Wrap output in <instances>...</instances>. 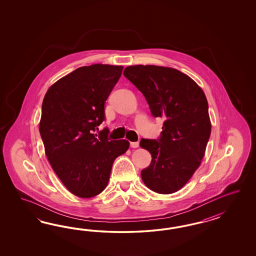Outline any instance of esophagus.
<instances>
[{"label": "esophagus", "mask_w": 256, "mask_h": 256, "mask_svg": "<svg viewBox=\"0 0 256 256\" xmlns=\"http://www.w3.org/2000/svg\"><path fill=\"white\" fill-rule=\"evenodd\" d=\"M130 146L132 148H139V142H130Z\"/></svg>", "instance_id": "obj_1"}]
</instances>
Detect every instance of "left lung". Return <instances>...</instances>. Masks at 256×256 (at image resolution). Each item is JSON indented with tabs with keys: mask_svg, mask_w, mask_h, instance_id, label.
I'll return each mask as SVG.
<instances>
[{
	"mask_svg": "<svg viewBox=\"0 0 256 256\" xmlns=\"http://www.w3.org/2000/svg\"><path fill=\"white\" fill-rule=\"evenodd\" d=\"M124 76L144 96L152 116L164 119L158 139L140 140V148L152 156L142 179L155 192L174 194L186 185L204 156L211 133L206 94L192 78L170 68L130 66Z\"/></svg>",
	"mask_w": 256,
	"mask_h": 256,
	"instance_id": "left-lung-1",
	"label": "left lung"
}]
</instances>
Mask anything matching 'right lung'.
<instances>
[{"instance_id": "right-lung-1", "label": "right lung", "mask_w": 256, "mask_h": 256, "mask_svg": "<svg viewBox=\"0 0 256 256\" xmlns=\"http://www.w3.org/2000/svg\"><path fill=\"white\" fill-rule=\"evenodd\" d=\"M123 66L96 64L57 80L42 103L39 132L52 169L71 194L91 198L107 186L112 163L130 148L108 139L104 104Z\"/></svg>"}]
</instances>
